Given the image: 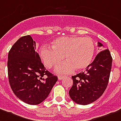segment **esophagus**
Wrapping results in <instances>:
<instances>
[{
	"label": "esophagus",
	"instance_id": "1",
	"mask_svg": "<svg viewBox=\"0 0 121 121\" xmlns=\"http://www.w3.org/2000/svg\"><path fill=\"white\" fill-rule=\"evenodd\" d=\"M65 78V76H58V78L59 80H61V79H62Z\"/></svg>",
	"mask_w": 121,
	"mask_h": 121
}]
</instances>
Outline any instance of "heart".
<instances>
[{
    "instance_id": "1",
    "label": "heart",
    "mask_w": 121,
    "mask_h": 121,
    "mask_svg": "<svg viewBox=\"0 0 121 121\" xmlns=\"http://www.w3.org/2000/svg\"><path fill=\"white\" fill-rule=\"evenodd\" d=\"M52 48L43 47L40 50V58L49 69L58 66V74L69 73L75 69L81 70L88 67L94 55L95 46L91 38L65 36L58 38L52 42ZM64 58H63V56Z\"/></svg>"
}]
</instances>
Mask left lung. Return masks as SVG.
I'll return each instance as SVG.
<instances>
[{
    "instance_id": "8db88e82",
    "label": "left lung",
    "mask_w": 121,
    "mask_h": 121,
    "mask_svg": "<svg viewBox=\"0 0 121 121\" xmlns=\"http://www.w3.org/2000/svg\"><path fill=\"white\" fill-rule=\"evenodd\" d=\"M98 42V47H103ZM112 58L108 49L100 51L85 72L72 76L73 85L69 95L76 103L88 104L96 101L106 90L110 78Z\"/></svg>"
}]
</instances>
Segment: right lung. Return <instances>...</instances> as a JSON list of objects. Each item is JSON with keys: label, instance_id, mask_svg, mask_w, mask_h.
Masks as SVG:
<instances>
[{"label": "right lung", "instance_id": "right-lung-1", "mask_svg": "<svg viewBox=\"0 0 121 121\" xmlns=\"http://www.w3.org/2000/svg\"><path fill=\"white\" fill-rule=\"evenodd\" d=\"M35 49V42L27 35L20 38L8 53L11 88L18 99L31 105L43 101L58 80L45 69Z\"/></svg>", "mask_w": 121, "mask_h": 121}]
</instances>
